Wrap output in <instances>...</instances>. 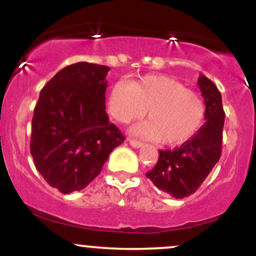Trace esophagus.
Returning <instances> with one entry per match:
<instances>
[{"mask_svg":"<svg viewBox=\"0 0 256 256\" xmlns=\"http://www.w3.org/2000/svg\"><path fill=\"white\" fill-rule=\"evenodd\" d=\"M128 143H130L131 146H134V148H142L143 146V143L140 142V140H128Z\"/></svg>","mask_w":256,"mask_h":256,"instance_id":"34e87169","label":"esophagus"}]
</instances>
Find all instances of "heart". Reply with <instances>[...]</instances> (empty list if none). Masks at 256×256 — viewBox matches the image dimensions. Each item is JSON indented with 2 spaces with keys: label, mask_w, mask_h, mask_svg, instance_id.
<instances>
[{
  "label": "heart",
  "mask_w": 256,
  "mask_h": 256,
  "mask_svg": "<svg viewBox=\"0 0 256 256\" xmlns=\"http://www.w3.org/2000/svg\"><path fill=\"white\" fill-rule=\"evenodd\" d=\"M108 113L120 124L142 119L131 128L132 134L161 140L164 144L186 142L201 128L204 101L180 82L166 76H144L131 83H116L108 95Z\"/></svg>",
  "instance_id": "heart-1"
}]
</instances>
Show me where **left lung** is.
<instances>
[{"label": "left lung", "instance_id": "1", "mask_svg": "<svg viewBox=\"0 0 256 256\" xmlns=\"http://www.w3.org/2000/svg\"><path fill=\"white\" fill-rule=\"evenodd\" d=\"M198 84L204 100L206 122L179 148L158 150V164L146 174L158 189L174 198L192 195L222 155L225 122L222 94L206 76H200Z\"/></svg>", "mask_w": 256, "mask_h": 256}]
</instances>
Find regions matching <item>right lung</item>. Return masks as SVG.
<instances>
[{
	"label": "right lung",
	"mask_w": 256,
	"mask_h": 256,
	"mask_svg": "<svg viewBox=\"0 0 256 256\" xmlns=\"http://www.w3.org/2000/svg\"><path fill=\"white\" fill-rule=\"evenodd\" d=\"M108 71L104 64H73L40 90L30 152L37 171L62 194L84 189L125 140L106 113Z\"/></svg>",
	"instance_id": "add662e5"
}]
</instances>
